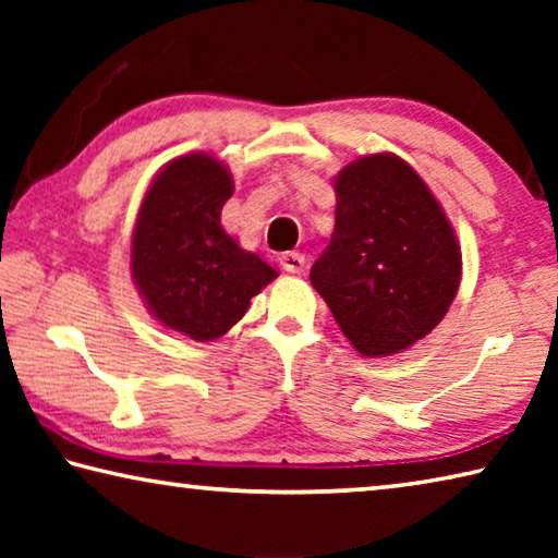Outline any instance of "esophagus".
<instances>
[{
  "instance_id": "1",
  "label": "esophagus",
  "mask_w": 558,
  "mask_h": 558,
  "mask_svg": "<svg viewBox=\"0 0 558 558\" xmlns=\"http://www.w3.org/2000/svg\"><path fill=\"white\" fill-rule=\"evenodd\" d=\"M280 266H282V270H288V272H292V276H298V272L305 270V256H302V253H298V251H288V253H282V256H280Z\"/></svg>"
}]
</instances>
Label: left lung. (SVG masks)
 Listing matches in <instances>:
<instances>
[{
	"mask_svg": "<svg viewBox=\"0 0 558 558\" xmlns=\"http://www.w3.org/2000/svg\"><path fill=\"white\" fill-rule=\"evenodd\" d=\"M335 192V233L310 280L359 354H399L456 298V231L426 182L396 155L354 159L337 174Z\"/></svg>",
	"mask_w": 558,
	"mask_h": 558,
	"instance_id": "left-lung-1",
	"label": "left lung"
}]
</instances>
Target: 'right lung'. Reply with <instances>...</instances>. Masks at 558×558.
<instances>
[{"instance_id": "obj_1", "label": "right lung", "mask_w": 558, "mask_h": 558, "mask_svg": "<svg viewBox=\"0 0 558 558\" xmlns=\"http://www.w3.org/2000/svg\"><path fill=\"white\" fill-rule=\"evenodd\" d=\"M231 194V172L219 159L177 157L149 184L132 231L130 268L147 310L194 342L229 332L278 276L223 231Z\"/></svg>"}]
</instances>
